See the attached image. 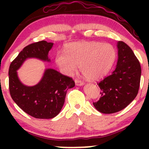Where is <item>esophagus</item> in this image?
<instances>
[{
    "instance_id": "esophagus-1",
    "label": "esophagus",
    "mask_w": 149,
    "mask_h": 149,
    "mask_svg": "<svg viewBox=\"0 0 149 149\" xmlns=\"http://www.w3.org/2000/svg\"><path fill=\"white\" fill-rule=\"evenodd\" d=\"M75 83H76V85H83V82L82 80H80L79 79H75Z\"/></svg>"
}]
</instances>
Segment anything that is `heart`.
<instances>
[{
    "label": "heart",
    "instance_id": "obj_1",
    "mask_svg": "<svg viewBox=\"0 0 149 149\" xmlns=\"http://www.w3.org/2000/svg\"><path fill=\"white\" fill-rule=\"evenodd\" d=\"M116 57V49L111 44L83 41L69 44L65 53H57L55 61L61 71L68 76L74 74L77 66H79L85 78L97 80L110 71Z\"/></svg>",
    "mask_w": 149,
    "mask_h": 149
}]
</instances>
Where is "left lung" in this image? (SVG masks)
I'll return each instance as SVG.
<instances>
[{"instance_id": "8db88e82", "label": "left lung", "mask_w": 149, "mask_h": 149, "mask_svg": "<svg viewBox=\"0 0 149 149\" xmlns=\"http://www.w3.org/2000/svg\"><path fill=\"white\" fill-rule=\"evenodd\" d=\"M118 59L110 76L98 83L101 97L93 102L102 113H113L123 110L134 100L139 92L141 69L138 59L127 44L118 42Z\"/></svg>"}]
</instances>
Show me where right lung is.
Instances as JSON below:
<instances>
[{
	"mask_svg": "<svg viewBox=\"0 0 149 149\" xmlns=\"http://www.w3.org/2000/svg\"><path fill=\"white\" fill-rule=\"evenodd\" d=\"M52 45L45 40L30 44L10 65V96L20 109L36 118L49 119L57 116L64 104L68 89L75 86L72 78L50 69L45 70L42 80L35 86H25L19 80L17 70L26 59L36 57L49 61L47 55Z\"/></svg>",
	"mask_w": 149,
	"mask_h": 149,
	"instance_id": "add662e5",
	"label": "right lung"
}]
</instances>
